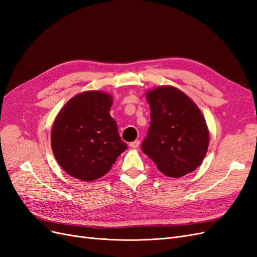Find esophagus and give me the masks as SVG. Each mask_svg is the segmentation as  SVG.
I'll return each instance as SVG.
<instances>
[{
	"instance_id": "esophagus-1",
	"label": "esophagus",
	"mask_w": 257,
	"mask_h": 257,
	"mask_svg": "<svg viewBox=\"0 0 257 257\" xmlns=\"http://www.w3.org/2000/svg\"><path fill=\"white\" fill-rule=\"evenodd\" d=\"M139 144H141V142H139V141H134V142L130 143V147H131V148H133V149H137L138 146H139Z\"/></svg>"
}]
</instances>
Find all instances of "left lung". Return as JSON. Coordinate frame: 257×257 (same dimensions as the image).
I'll list each match as a JSON object with an SVG mask.
<instances>
[{"instance_id":"1","label":"left lung","mask_w":257,"mask_h":257,"mask_svg":"<svg viewBox=\"0 0 257 257\" xmlns=\"http://www.w3.org/2000/svg\"><path fill=\"white\" fill-rule=\"evenodd\" d=\"M145 95L151 122L143 152L167 177L180 178L194 172L209 147V130L200 109L173 85H161Z\"/></svg>"}]
</instances>
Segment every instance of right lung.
Masks as SVG:
<instances>
[{
  "mask_svg": "<svg viewBox=\"0 0 257 257\" xmlns=\"http://www.w3.org/2000/svg\"><path fill=\"white\" fill-rule=\"evenodd\" d=\"M112 96L84 91L62 107L51 131L54 158L65 173L81 181L105 176L127 149L109 113Z\"/></svg>",
  "mask_w": 257,
  "mask_h": 257,
  "instance_id": "1",
  "label": "right lung"
}]
</instances>
